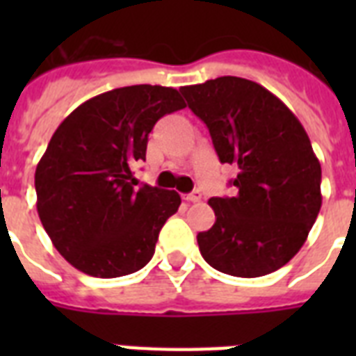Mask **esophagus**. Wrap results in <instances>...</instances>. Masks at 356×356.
I'll use <instances>...</instances> for the list:
<instances>
[{
    "mask_svg": "<svg viewBox=\"0 0 356 356\" xmlns=\"http://www.w3.org/2000/svg\"><path fill=\"white\" fill-rule=\"evenodd\" d=\"M184 200L192 201V203H197V201H201V192L200 190H194V192H190V194L184 195Z\"/></svg>",
    "mask_w": 356,
    "mask_h": 356,
    "instance_id": "34e87169",
    "label": "esophagus"
}]
</instances>
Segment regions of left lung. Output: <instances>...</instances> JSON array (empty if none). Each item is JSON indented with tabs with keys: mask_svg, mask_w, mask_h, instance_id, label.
<instances>
[{
	"mask_svg": "<svg viewBox=\"0 0 356 356\" xmlns=\"http://www.w3.org/2000/svg\"><path fill=\"white\" fill-rule=\"evenodd\" d=\"M220 162L236 164L234 197H211L216 222L197 234L203 259L234 277L279 270L298 253L321 209V166L309 134L259 83L218 77L183 86Z\"/></svg>",
	"mask_w": 356,
	"mask_h": 356,
	"instance_id": "obj_1",
	"label": "left lung"
}]
</instances>
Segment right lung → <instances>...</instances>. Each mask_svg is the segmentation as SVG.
I'll return each instance as SVG.
<instances>
[{
	"label": "right lung",
	"mask_w": 356,
	"mask_h": 356,
	"mask_svg": "<svg viewBox=\"0 0 356 356\" xmlns=\"http://www.w3.org/2000/svg\"><path fill=\"white\" fill-rule=\"evenodd\" d=\"M184 107L170 86H123L79 105L53 133L35 172L36 211L74 268L113 279L149 262L181 195L136 188L131 166L145 161L153 125Z\"/></svg>",
	"instance_id": "right-lung-1"
}]
</instances>
